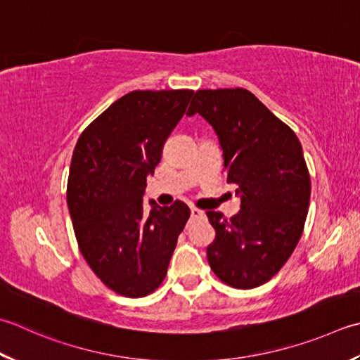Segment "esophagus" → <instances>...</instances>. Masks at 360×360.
Returning a JSON list of instances; mask_svg holds the SVG:
<instances>
[{
    "mask_svg": "<svg viewBox=\"0 0 360 360\" xmlns=\"http://www.w3.org/2000/svg\"><path fill=\"white\" fill-rule=\"evenodd\" d=\"M190 217H192L193 220H196V218H202L204 212H202V210H200V209L192 207V209H190Z\"/></svg>",
    "mask_w": 360,
    "mask_h": 360,
    "instance_id": "esophagus-1",
    "label": "esophagus"
}]
</instances>
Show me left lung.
Here are the masks:
<instances>
[{
	"instance_id": "left-lung-1",
	"label": "left lung",
	"mask_w": 360,
	"mask_h": 360,
	"mask_svg": "<svg viewBox=\"0 0 360 360\" xmlns=\"http://www.w3.org/2000/svg\"><path fill=\"white\" fill-rule=\"evenodd\" d=\"M212 126L240 212L207 217L217 236L207 246L210 269L236 288H255L276 274L302 234L311 178L298 137L245 89L198 90L187 115Z\"/></svg>"
}]
</instances>
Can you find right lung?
Instances as JSON below:
<instances>
[{"label": "right lung", "mask_w": 360, "mask_h": 360, "mask_svg": "<svg viewBox=\"0 0 360 360\" xmlns=\"http://www.w3.org/2000/svg\"><path fill=\"white\" fill-rule=\"evenodd\" d=\"M193 90H134L110 104L75 146L67 204L77 245L94 273L123 297L139 298L164 281L190 217L186 202L145 206L165 140Z\"/></svg>", "instance_id": "obj_1"}]
</instances>
